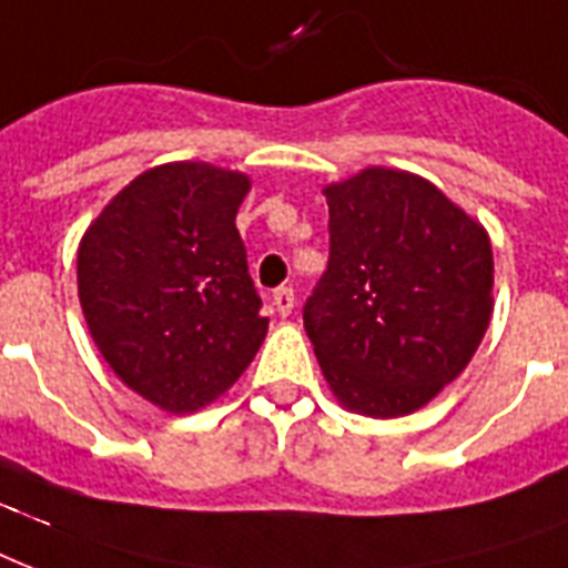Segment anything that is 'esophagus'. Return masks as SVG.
Segmentation results:
<instances>
[{"label":"esophagus","mask_w":568,"mask_h":568,"mask_svg":"<svg viewBox=\"0 0 568 568\" xmlns=\"http://www.w3.org/2000/svg\"><path fill=\"white\" fill-rule=\"evenodd\" d=\"M272 305H275V311H278L281 316H287L290 311H293V305H296L293 287H278V290H275V293H272Z\"/></svg>","instance_id":"esophagus-1"}]
</instances>
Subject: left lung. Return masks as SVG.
Instances as JSON below:
<instances>
[{
    "label": "left lung",
    "mask_w": 568,
    "mask_h": 568,
    "mask_svg": "<svg viewBox=\"0 0 568 568\" xmlns=\"http://www.w3.org/2000/svg\"><path fill=\"white\" fill-rule=\"evenodd\" d=\"M328 266L302 307L346 408L415 412L477 353L491 316V243L426 180L367 169L323 192Z\"/></svg>",
    "instance_id": "8db88e82"
}]
</instances>
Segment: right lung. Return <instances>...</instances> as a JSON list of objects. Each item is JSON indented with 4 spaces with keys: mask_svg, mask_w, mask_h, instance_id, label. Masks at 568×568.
<instances>
[{
    "mask_svg": "<svg viewBox=\"0 0 568 568\" xmlns=\"http://www.w3.org/2000/svg\"><path fill=\"white\" fill-rule=\"evenodd\" d=\"M245 192L236 171L160 165L118 192L79 245V302L97 349L174 415L231 388L266 337L236 231Z\"/></svg>",
    "mask_w": 568,
    "mask_h": 568,
    "instance_id": "1",
    "label": "right lung"
}]
</instances>
